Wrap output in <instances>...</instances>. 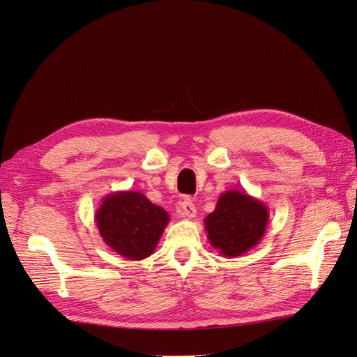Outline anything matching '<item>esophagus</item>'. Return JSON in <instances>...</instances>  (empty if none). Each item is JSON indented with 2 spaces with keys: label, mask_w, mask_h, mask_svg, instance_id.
Segmentation results:
<instances>
[{
  "label": "esophagus",
  "mask_w": 357,
  "mask_h": 357,
  "mask_svg": "<svg viewBox=\"0 0 357 357\" xmlns=\"http://www.w3.org/2000/svg\"><path fill=\"white\" fill-rule=\"evenodd\" d=\"M178 213L182 217H187V219H194L195 214H197V210H195V206L192 203V199L185 198L182 203H181V208L178 210Z\"/></svg>",
  "instance_id": "1"
}]
</instances>
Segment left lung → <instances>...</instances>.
<instances>
[{
  "label": "left lung",
  "instance_id": "obj_1",
  "mask_svg": "<svg viewBox=\"0 0 357 357\" xmlns=\"http://www.w3.org/2000/svg\"><path fill=\"white\" fill-rule=\"evenodd\" d=\"M268 207L241 190L223 192L215 208L204 219L207 238L214 250L226 258L251 251L264 236L268 225Z\"/></svg>",
  "mask_w": 357,
  "mask_h": 357
}]
</instances>
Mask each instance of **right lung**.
<instances>
[{
  "mask_svg": "<svg viewBox=\"0 0 357 357\" xmlns=\"http://www.w3.org/2000/svg\"><path fill=\"white\" fill-rule=\"evenodd\" d=\"M170 217L138 191H116L103 197L95 222L103 242L118 255L140 261L159 243Z\"/></svg>",
  "mask_w": 357,
  "mask_h": 357,
  "instance_id": "1",
  "label": "right lung"
}]
</instances>
